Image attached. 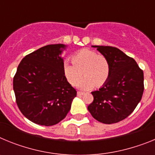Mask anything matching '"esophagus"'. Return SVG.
Here are the masks:
<instances>
[{
    "label": "esophagus",
    "mask_w": 155,
    "mask_h": 155,
    "mask_svg": "<svg viewBox=\"0 0 155 155\" xmlns=\"http://www.w3.org/2000/svg\"><path fill=\"white\" fill-rule=\"evenodd\" d=\"M83 94H84V92H83V91H78V96H81Z\"/></svg>",
    "instance_id": "34e87169"
}]
</instances>
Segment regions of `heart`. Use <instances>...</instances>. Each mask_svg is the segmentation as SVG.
Here are the masks:
<instances>
[{"instance_id": "obj_1", "label": "heart", "mask_w": 155, "mask_h": 155, "mask_svg": "<svg viewBox=\"0 0 155 155\" xmlns=\"http://www.w3.org/2000/svg\"><path fill=\"white\" fill-rule=\"evenodd\" d=\"M72 63L68 60L63 62L62 70L65 78L72 85L79 81L82 71L85 77L78 83L81 89H90L95 84L103 85L110 74V65L103 56L91 50H81L73 55Z\"/></svg>"}]
</instances>
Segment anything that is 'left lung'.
Returning a JSON list of instances; mask_svg holds the SVG:
<instances>
[{
	"label": "left lung",
	"instance_id": "left-lung-1",
	"mask_svg": "<svg viewBox=\"0 0 155 155\" xmlns=\"http://www.w3.org/2000/svg\"><path fill=\"white\" fill-rule=\"evenodd\" d=\"M93 47L108 60L110 74L99 90L91 92L94 100L87 109L102 124H116L130 116L141 100L144 89L143 72L132 57L118 48Z\"/></svg>",
	"mask_w": 155,
	"mask_h": 155
}]
</instances>
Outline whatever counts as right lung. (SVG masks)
<instances>
[{
    "mask_svg": "<svg viewBox=\"0 0 155 155\" xmlns=\"http://www.w3.org/2000/svg\"><path fill=\"white\" fill-rule=\"evenodd\" d=\"M64 44H51L26 55L13 79L16 103L30 121L53 126L66 117L77 91L65 78L60 55Z\"/></svg>",
    "mask_w": 155,
    "mask_h": 155,
    "instance_id": "add662e5",
    "label": "right lung"
}]
</instances>
